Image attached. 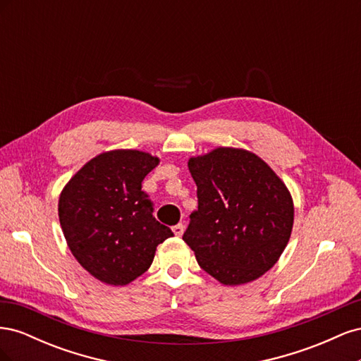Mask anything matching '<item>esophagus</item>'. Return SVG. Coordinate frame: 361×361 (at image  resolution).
I'll return each mask as SVG.
<instances>
[{"mask_svg":"<svg viewBox=\"0 0 361 361\" xmlns=\"http://www.w3.org/2000/svg\"><path fill=\"white\" fill-rule=\"evenodd\" d=\"M183 224L182 223H179V224H176V226H173V228H171V231H173V233L174 235H176V236H182V233H183Z\"/></svg>","mask_w":361,"mask_h":361,"instance_id":"34e87169","label":"esophagus"}]
</instances>
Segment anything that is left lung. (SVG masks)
Instances as JSON below:
<instances>
[{
    "label": "left lung",
    "mask_w": 361,
    "mask_h": 361,
    "mask_svg": "<svg viewBox=\"0 0 361 361\" xmlns=\"http://www.w3.org/2000/svg\"><path fill=\"white\" fill-rule=\"evenodd\" d=\"M188 169L199 207L182 238L200 268L227 286L264 276L292 232L293 202L285 182L264 159L235 147L192 157Z\"/></svg>",
    "instance_id": "8db88e82"
}]
</instances>
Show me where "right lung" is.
<instances>
[{
    "label": "right lung",
    "mask_w": 361,
    "mask_h": 361,
    "mask_svg": "<svg viewBox=\"0 0 361 361\" xmlns=\"http://www.w3.org/2000/svg\"><path fill=\"white\" fill-rule=\"evenodd\" d=\"M159 164L147 152H104L76 171L59 200L61 231L75 259L106 285H128L149 269L173 236L155 220L141 182Z\"/></svg>",
    "instance_id": "add662e5"
}]
</instances>
